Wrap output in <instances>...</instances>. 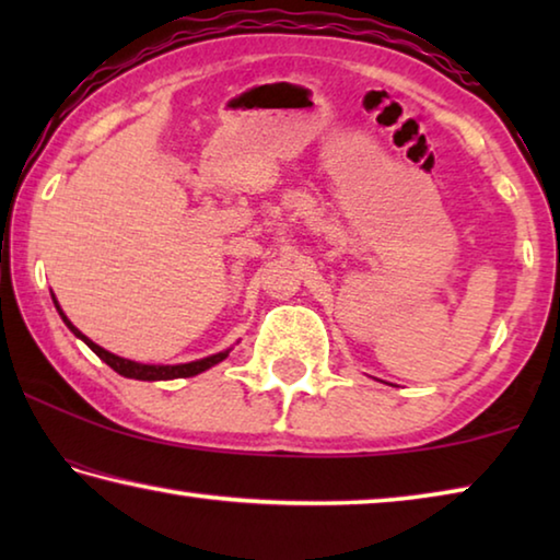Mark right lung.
Segmentation results:
<instances>
[{
	"label": "right lung",
	"instance_id": "1",
	"mask_svg": "<svg viewBox=\"0 0 560 560\" xmlns=\"http://www.w3.org/2000/svg\"><path fill=\"white\" fill-rule=\"evenodd\" d=\"M54 303H56V299H54ZM56 308H59V306H56ZM59 314H61V308H59ZM61 318H63V324L69 326L73 334L79 336L83 343H86L93 350V353H96L103 360V363H108L118 375L136 377V381H173V377H192L197 373L207 371V368L222 363V360L230 355V350H222V353H217V355L195 360V363H183V365H143V363H132V360L113 355V353H108V350H103L101 346L93 343V340H89L86 336H83L79 328L71 326V320L66 318L63 314H61Z\"/></svg>",
	"mask_w": 560,
	"mask_h": 560
}]
</instances>
